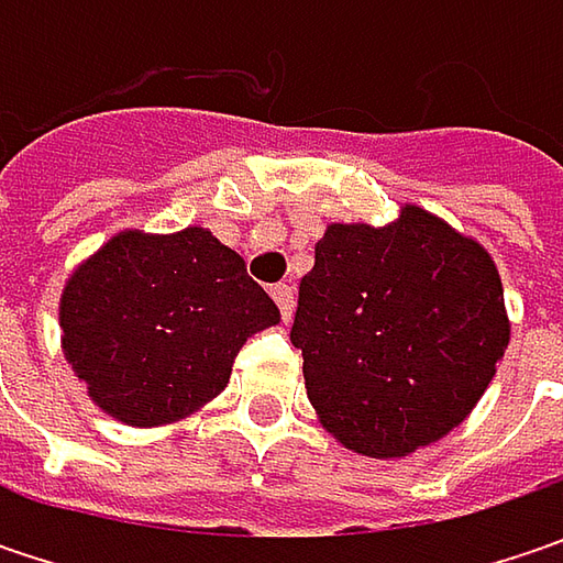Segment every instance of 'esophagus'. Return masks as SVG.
<instances>
[{"label":"esophagus","instance_id":"esophagus-1","mask_svg":"<svg viewBox=\"0 0 563 563\" xmlns=\"http://www.w3.org/2000/svg\"><path fill=\"white\" fill-rule=\"evenodd\" d=\"M272 300L278 303V310H282V319H285V322H291V313H294L291 285H272Z\"/></svg>","mask_w":563,"mask_h":563}]
</instances>
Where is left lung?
<instances>
[{
  "instance_id": "8db88e82",
  "label": "left lung",
  "mask_w": 563,
  "mask_h": 563,
  "mask_svg": "<svg viewBox=\"0 0 563 563\" xmlns=\"http://www.w3.org/2000/svg\"><path fill=\"white\" fill-rule=\"evenodd\" d=\"M508 335L492 256L420 206L385 228L329 225L291 325L307 398L366 457H407L464 422Z\"/></svg>"
}]
</instances>
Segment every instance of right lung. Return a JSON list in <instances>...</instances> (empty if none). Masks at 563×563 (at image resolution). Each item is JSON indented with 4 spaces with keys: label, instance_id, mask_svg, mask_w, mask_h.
<instances>
[{
    "label": "right lung",
    "instance_id": "add662e5",
    "mask_svg": "<svg viewBox=\"0 0 563 563\" xmlns=\"http://www.w3.org/2000/svg\"><path fill=\"white\" fill-rule=\"evenodd\" d=\"M62 344L77 378L128 426L181 420L216 398L244 341L282 316L206 228L124 231L68 278Z\"/></svg>",
    "mask_w": 563,
    "mask_h": 563
}]
</instances>
